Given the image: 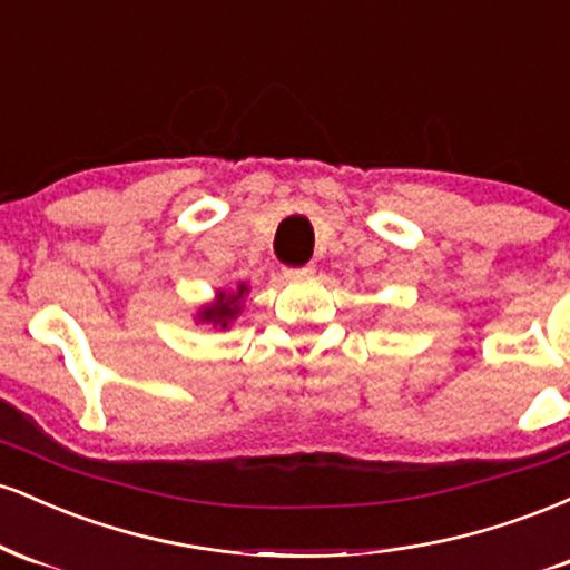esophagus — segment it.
<instances>
[{"instance_id": "obj_1", "label": "esophagus", "mask_w": 570, "mask_h": 570, "mask_svg": "<svg viewBox=\"0 0 570 570\" xmlns=\"http://www.w3.org/2000/svg\"><path fill=\"white\" fill-rule=\"evenodd\" d=\"M313 273V267L311 265H305V267H284V278H307Z\"/></svg>"}]
</instances>
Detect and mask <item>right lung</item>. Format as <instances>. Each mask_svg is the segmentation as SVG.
Returning <instances> with one entry per match:
<instances>
[{"mask_svg":"<svg viewBox=\"0 0 570 570\" xmlns=\"http://www.w3.org/2000/svg\"><path fill=\"white\" fill-rule=\"evenodd\" d=\"M246 292V284H240L235 292H217V299L203 305L198 311V322L217 326V330H227L238 318Z\"/></svg>","mask_w":570,"mask_h":570,"instance_id":"right-lung-1","label":"right lung"}]
</instances>
